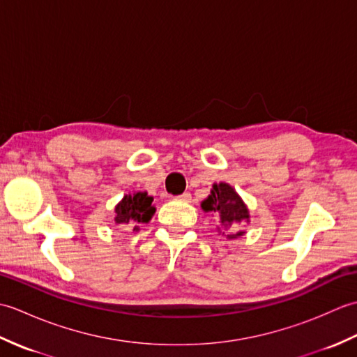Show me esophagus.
<instances>
[{
    "instance_id": "obj_1",
    "label": "esophagus",
    "mask_w": 357,
    "mask_h": 357,
    "mask_svg": "<svg viewBox=\"0 0 357 357\" xmlns=\"http://www.w3.org/2000/svg\"><path fill=\"white\" fill-rule=\"evenodd\" d=\"M178 199L179 201H184V202H190L192 201V195L188 193V192H185V193H183L181 196H178Z\"/></svg>"
}]
</instances>
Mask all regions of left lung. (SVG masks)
Segmentation results:
<instances>
[{
	"label": "left lung",
	"instance_id": "1",
	"mask_svg": "<svg viewBox=\"0 0 357 357\" xmlns=\"http://www.w3.org/2000/svg\"><path fill=\"white\" fill-rule=\"evenodd\" d=\"M204 211H215L219 218L218 231L222 233L227 239H236L244 236L245 231L239 230L236 233H227L231 225L250 224V210L247 204L234 188L227 183H215L210 195L201 202Z\"/></svg>",
	"mask_w": 357,
	"mask_h": 357
}]
</instances>
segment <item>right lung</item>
Returning <instances> with one entry per match:
<instances>
[{
  "label": "right lung",
  "mask_w": 357,
  "mask_h": 357,
  "mask_svg": "<svg viewBox=\"0 0 357 357\" xmlns=\"http://www.w3.org/2000/svg\"><path fill=\"white\" fill-rule=\"evenodd\" d=\"M153 196L147 192H133L124 195L115 206V224L130 225L133 231H139V224H147L155 215Z\"/></svg>",
  "instance_id": "1"
}]
</instances>
